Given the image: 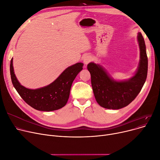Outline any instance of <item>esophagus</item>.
<instances>
[{
  "label": "esophagus",
  "mask_w": 160,
  "mask_h": 160,
  "mask_svg": "<svg viewBox=\"0 0 160 160\" xmlns=\"http://www.w3.org/2000/svg\"><path fill=\"white\" fill-rule=\"evenodd\" d=\"M92 60V58L91 56H86L84 57V58H83V63H84L86 65L88 64L89 62H91Z\"/></svg>",
  "instance_id": "esophagus-1"
}]
</instances>
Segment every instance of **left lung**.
<instances>
[{"instance_id":"1","label":"left lung","mask_w":160,"mask_h":160,"mask_svg":"<svg viewBox=\"0 0 160 160\" xmlns=\"http://www.w3.org/2000/svg\"><path fill=\"white\" fill-rule=\"evenodd\" d=\"M138 40L140 48L139 65L135 76L127 81L116 82L99 65L94 63L88 65L94 95L100 106L112 110L127 106L136 98L143 86L147 77L148 58L141 33H139Z\"/></svg>"}]
</instances>
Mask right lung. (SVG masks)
Wrapping results in <instances>:
<instances>
[{
  "label": "right lung",
  "mask_w": 160,
  "mask_h": 160,
  "mask_svg": "<svg viewBox=\"0 0 160 160\" xmlns=\"http://www.w3.org/2000/svg\"><path fill=\"white\" fill-rule=\"evenodd\" d=\"M13 60L10 62V74L13 85L19 95L29 106L37 110L50 112L63 108L69 99L72 82L82 70L83 64L77 63L67 68L50 85L30 89L23 87L17 80L13 71Z\"/></svg>",
  "instance_id": "right-lung-1"
}]
</instances>
